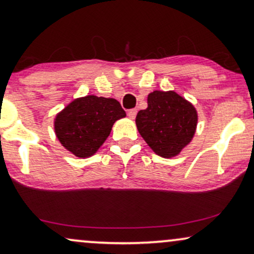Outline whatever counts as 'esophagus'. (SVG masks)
I'll use <instances>...</instances> for the list:
<instances>
[{
	"label": "esophagus",
	"mask_w": 254,
	"mask_h": 254,
	"mask_svg": "<svg viewBox=\"0 0 254 254\" xmlns=\"http://www.w3.org/2000/svg\"><path fill=\"white\" fill-rule=\"evenodd\" d=\"M136 113H137V110L136 109H131L128 111V117L130 118V119H135V117H136Z\"/></svg>",
	"instance_id": "esophagus-1"
}]
</instances>
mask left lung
I'll list each match as a JSON object with an SVG mask.
<instances>
[{"label": "left lung", "instance_id": "8db88e82", "mask_svg": "<svg viewBox=\"0 0 254 254\" xmlns=\"http://www.w3.org/2000/svg\"><path fill=\"white\" fill-rule=\"evenodd\" d=\"M138 133L162 157L177 156L195 133L197 114L192 104L173 91H154L148 107L136 116Z\"/></svg>", "mask_w": 254, "mask_h": 254}]
</instances>
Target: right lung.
<instances>
[{
    "instance_id": "add662e5",
    "label": "right lung",
    "mask_w": 254,
    "mask_h": 254,
    "mask_svg": "<svg viewBox=\"0 0 254 254\" xmlns=\"http://www.w3.org/2000/svg\"><path fill=\"white\" fill-rule=\"evenodd\" d=\"M126 117L113 98L86 96L75 99L55 118V133L65 149L77 157H89L98 150L113 124Z\"/></svg>"
}]
</instances>
